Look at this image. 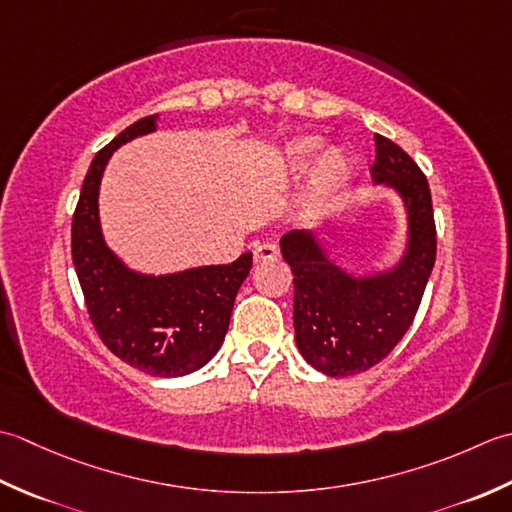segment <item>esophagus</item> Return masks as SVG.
Wrapping results in <instances>:
<instances>
[{
	"instance_id": "esophagus-1",
	"label": "esophagus",
	"mask_w": 512,
	"mask_h": 512,
	"mask_svg": "<svg viewBox=\"0 0 512 512\" xmlns=\"http://www.w3.org/2000/svg\"><path fill=\"white\" fill-rule=\"evenodd\" d=\"M278 256V247L274 243H263L254 249L256 263H267V260H276Z\"/></svg>"
}]
</instances>
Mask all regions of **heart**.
Returning a JSON list of instances; mask_svg holds the SVG:
<instances>
[{
    "label": "heart",
    "mask_w": 512,
    "mask_h": 512,
    "mask_svg": "<svg viewBox=\"0 0 512 512\" xmlns=\"http://www.w3.org/2000/svg\"><path fill=\"white\" fill-rule=\"evenodd\" d=\"M311 187H309V205L318 207L329 192H336L349 181L351 161L347 152L331 148L322 152V141L318 137H298L285 143L276 161V179L278 181H296L305 176L310 168Z\"/></svg>",
    "instance_id": "obj_1"
}]
</instances>
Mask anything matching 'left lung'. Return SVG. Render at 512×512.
<instances>
[{"instance_id":"1","label":"left lung","mask_w":512,"mask_h":512,"mask_svg":"<svg viewBox=\"0 0 512 512\" xmlns=\"http://www.w3.org/2000/svg\"><path fill=\"white\" fill-rule=\"evenodd\" d=\"M375 185L402 203L404 243L395 263L356 274L331 254L336 227L291 229L280 254L294 274L300 356L331 378L375 367L409 331L435 263V223L426 176L400 145L375 134Z\"/></svg>"}]
</instances>
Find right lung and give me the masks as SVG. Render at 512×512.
<instances>
[{"label":"right lung","instance_id":"add662e5","mask_svg":"<svg viewBox=\"0 0 512 512\" xmlns=\"http://www.w3.org/2000/svg\"><path fill=\"white\" fill-rule=\"evenodd\" d=\"M156 125L159 114L132 123L92 159L72 216V263L92 325L114 356L156 378H181L221 349L252 252L232 265L150 274L130 267L106 243L99 214L103 172L121 145L156 132Z\"/></svg>","mask_w":512,"mask_h":512}]
</instances>
